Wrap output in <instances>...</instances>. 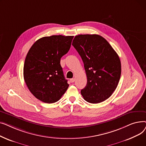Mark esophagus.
Masks as SVG:
<instances>
[{"label": "esophagus", "mask_w": 146, "mask_h": 146, "mask_svg": "<svg viewBox=\"0 0 146 146\" xmlns=\"http://www.w3.org/2000/svg\"><path fill=\"white\" fill-rule=\"evenodd\" d=\"M74 81H75V79L74 78H73V79H70V82L71 83H73Z\"/></svg>", "instance_id": "obj_1"}]
</instances>
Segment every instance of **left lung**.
I'll use <instances>...</instances> for the list:
<instances>
[{
  "instance_id": "obj_1",
  "label": "left lung",
  "mask_w": 146,
  "mask_h": 146,
  "mask_svg": "<svg viewBox=\"0 0 146 146\" xmlns=\"http://www.w3.org/2000/svg\"><path fill=\"white\" fill-rule=\"evenodd\" d=\"M72 45L80 56L87 76L81 90L84 99L98 104L109 98L116 89L121 73L117 53L104 38L97 34L76 36Z\"/></svg>"
}]
</instances>
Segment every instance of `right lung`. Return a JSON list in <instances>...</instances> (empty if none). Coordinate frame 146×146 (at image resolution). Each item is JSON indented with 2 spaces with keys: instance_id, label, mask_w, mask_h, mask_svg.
<instances>
[{
  "instance_id": "1",
  "label": "right lung",
  "mask_w": 146,
  "mask_h": 146,
  "mask_svg": "<svg viewBox=\"0 0 146 146\" xmlns=\"http://www.w3.org/2000/svg\"><path fill=\"white\" fill-rule=\"evenodd\" d=\"M73 36L52 35L38 40L29 49L24 66V78L32 94L40 101L54 103L69 85L60 59L70 50Z\"/></svg>"
}]
</instances>
